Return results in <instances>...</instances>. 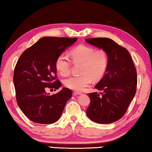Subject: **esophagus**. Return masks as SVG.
<instances>
[{"instance_id": "esophagus-1", "label": "esophagus", "mask_w": 152, "mask_h": 152, "mask_svg": "<svg viewBox=\"0 0 152 152\" xmlns=\"http://www.w3.org/2000/svg\"><path fill=\"white\" fill-rule=\"evenodd\" d=\"M82 93L79 92V91H74V96H78V95H81Z\"/></svg>"}]
</instances>
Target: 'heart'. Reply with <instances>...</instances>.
<instances>
[{"mask_svg":"<svg viewBox=\"0 0 152 152\" xmlns=\"http://www.w3.org/2000/svg\"><path fill=\"white\" fill-rule=\"evenodd\" d=\"M74 63H82L80 76H72L64 80V85L70 89L82 91L92 83L93 78L98 80L104 74L108 64V58L103 50H96L94 48L80 45L70 52ZM55 66L57 72L62 76L68 75L71 62L68 56L61 54L56 58Z\"/></svg>","mask_w":152,"mask_h":152,"instance_id":"1","label":"heart"}]
</instances>
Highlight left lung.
<instances>
[{
	"mask_svg": "<svg viewBox=\"0 0 152 152\" xmlns=\"http://www.w3.org/2000/svg\"><path fill=\"white\" fill-rule=\"evenodd\" d=\"M86 42L104 50L108 64L105 74L95 86L100 93L88 94L91 102L87 115L98 124L118 121L125 114L137 90V70L130 53L109 38H90Z\"/></svg>",
	"mask_w": 152,
	"mask_h": 152,
	"instance_id": "left-lung-1",
	"label": "left lung"
}]
</instances>
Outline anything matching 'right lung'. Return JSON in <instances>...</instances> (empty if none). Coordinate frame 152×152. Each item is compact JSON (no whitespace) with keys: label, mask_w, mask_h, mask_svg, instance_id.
I'll list each match as a JSON object with an SVG mask.
<instances>
[{"label":"right lung","mask_w":152,"mask_h":152,"mask_svg":"<svg viewBox=\"0 0 152 152\" xmlns=\"http://www.w3.org/2000/svg\"><path fill=\"white\" fill-rule=\"evenodd\" d=\"M76 41V37H44L20 56L13 73L16 100L32 121L42 124L56 122L72 98V91L65 87L52 96L46 91L61 87L60 81L56 80V58Z\"/></svg>","instance_id":"add662e5"}]
</instances>
